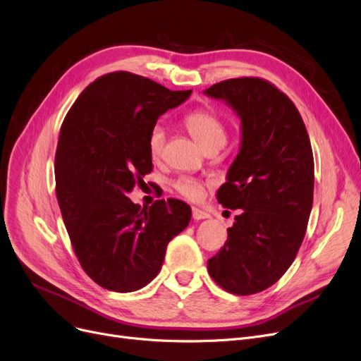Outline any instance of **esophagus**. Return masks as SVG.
<instances>
[{
	"label": "esophagus",
	"mask_w": 361,
	"mask_h": 361,
	"mask_svg": "<svg viewBox=\"0 0 361 361\" xmlns=\"http://www.w3.org/2000/svg\"><path fill=\"white\" fill-rule=\"evenodd\" d=\"M207 218H210V214L207 212H203V210H200L197 207H192V219L194 221H201V219H207Z\"/></svg>",
	"instance_id": "esophagus-1"
}]
</instances>
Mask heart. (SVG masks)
<instances>
[{
	"mask_svg": "<svg viewBox=\"0 0 361 361\" xmlns=\"http://www.w3.org/2000/svg\"><path fill=\"white\" fill-rule=\"evenodd\" d=\"M183 127L206 151L219 149L226 140V127L224 121L210 109H194L182 118ZM166 147V132L161 126H154L147 137V151L151 161L158 163L163 158ZM206 183L200 179L180 176L173 182V188L179 195L190 201L203 197Z\"/></svg>",
	"mask_w": 361,
	"mask_h": 361,
	"instance_id": "obj_1",
	"label": "heart"
}]
</instances>
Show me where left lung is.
Returning <instances> with one entry per match:
<instances>
[{
	"label": "left lung",
	"mask_w": 361,
	"mask_h": 361,
	"mask_svg": "<svg viewBox=\"0 0 361 361\" xmlns=\"http://www.w3.org/2000/svg\"><path fill=\"white\" fill-rule=\"evenodd\" d=\"M241 117V149L216 198L241 209L224 247L207 261L210 277L238 296L262 292L289 269L304 241L314 195L307 127L289 96L259 77L213 84Z\"/></svg>",
	"instance_id": "8db88e82"
}]
</instances>
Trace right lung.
I'll return each mask as SVG.
<instances>
[{
	"label": "right lung",
	"instance_id": "right-lung-1",
	"mask_svg": "<svg viewBox=\"0 0 361 361\" xmlns=\"http://www.w3.org/2000/svg\"><path fill=\"white\" fill-rule=\"evenodd\" d=\"M190 94L117 71L89 84L62 123L54 157L57 203L81 268L106 290L127 293L151 283L169 241L191 221V207L180 200L142 209L127 197L152 170L151 127Z\"/></svg>",
	"mask_w": 361,
	"mask_h": 361
}]
</instances>
